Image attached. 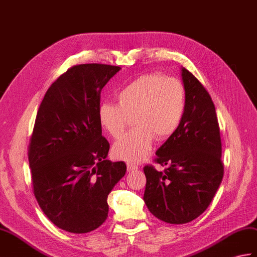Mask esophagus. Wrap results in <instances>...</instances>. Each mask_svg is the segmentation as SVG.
Returning a JSON list of instances; mask_svg holds the SVG:
<instances>
[{
    "instance_id": "esophagus-1",
    "label": "esophagus",
    "mask_w": 257,
    "mask_h": 257,
    "mask_svg": "<svg viewBox=\"0 0 257 257\" xmlns=\"http://www.w3.org/2000/svg\"><path fill=\"white\" fill-rule=\"evenodd\" d=\"M137 169H138V166L133 164V163H127V170L128 172H131V171H136Z\"/></svg>"
}]
</instances>
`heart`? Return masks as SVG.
<instances>
[{
    "mask_svg": "<svg viewBox=\"0 0 257 257\" xmlns=\"http://www.w3.org/2000/svg\"><path fill=\"white\" fill-rule=\"evenodd\" d=\"M118 104L104 101L98 120L114 139L123 135L134 119L136 127L117 141L112 153L129 163L140 162L150 153L154 139L164 141L180 126L186 104L183 83L161 73L143 74L117 93Z\"/></svg>",
    "mask_w": 257,
    "mask_h": 257,
    "instance_id": "obj_1",
    "label": "heart"
}]
</instances>
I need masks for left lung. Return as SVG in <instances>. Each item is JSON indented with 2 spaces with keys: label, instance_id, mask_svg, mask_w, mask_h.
<instances>
[{
  "label": "left lung",
  "instance_id": "obj_1",
  "mask_svg": "<svg viewBox=\"0 0 257 257\" xmlns=\"http://www.w3.org/2000/svg\"><path fill=\"white\" fill-rule=\"evenodd\" d=\"M186 104L180 126L161 146L156 162L159 172L143 168L147 177L143 195L148 209L172 224L193 221L204 212L223 177L221 139L213 101L201 83L182 68Z\"/></svg>",
  "mask_w": 257,
  "mask_h": 257
}]
</instances>
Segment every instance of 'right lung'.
<instances>
[{"label": "right lung", "mask_w": 257, "mask_h": 257, "mask_svg": "<svg viewBox=\"0 0 257 257\" xmlns=\"http://www.w3.org/2000/svg\"><path fill=\"white\" fill-rule=\"evenodd\" d=\"M119 67L80 64L48 88L36 117L28 160L34 194L58 228L87 233L108 217L107 197L126 174L107 160L98 120L100 92Z\"/></svg>", "instance_id": "right-lung-1"}]
</instances>
